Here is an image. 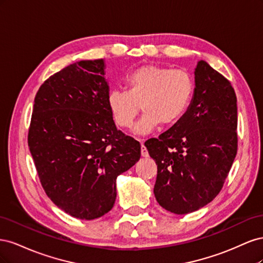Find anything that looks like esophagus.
Here are the masks:
<instances>
[{
	"label": "esophagus",
	"mask_w": 263,
	"mask_h": 263,
	"mask_svg": "<svg viewBox=\"0 0 263 263\" xmlns=\"http://www.w3.org/2000/svg\"><path fill=\"white\" fill-rule=\"evenodd\" d=\"M141 156H142V157H145V158L149 157L148 150H147V148L145 147V145H144V144H141Z\"/></svg>",
	"instance_id": "34e87169"
}]
</instances>
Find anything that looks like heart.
Wrapping results in <instances>:
<instances>
[{
    "instance_id": "1",
    "label": "heart",
    "mask_w": 263,
    "mask_h": 263,
    "mask_svg": "<svg viewBox=\"0 0 263 263\" xmlns=\"http://www.w3.org/2000/svg\"><path fill=\"white\" fill-rule=\"evenodd\" d=\"M125 87L126 91L108 93L110 115L119 128L129 129L141 107L144 115L134 133L144 136L162 123L173 125L180 121L192 101L194 81L185 70L146 65L126 77Z\"/></svg>"
}]
</instances>
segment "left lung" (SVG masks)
<instances>
[{
    "mask_svg": "<svg viewBox=\"0 0 263 263\" xmlns=\"http://www.w3.org/2000/svg\"><path fill=\"white\" fill-rule=\"evenodd\" d=\"M194 93L180 121L145 142L156 161L159 205L183 215L220 192L237 154V98L226 78L204 60L194 70Z\"/></svg>",
    "mask_w": 263,
    "mask_h": 263,
    "instance_id": "obj_1",
    "label": "left lung"
}]
</instances>
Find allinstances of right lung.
I'll return each mask as SVG.
<instances>
[{
    "mask_svg": "<svg viewBox=\"0 0 263 263\" xmlns=\"http://www.w3.org/2000/svg\"><path fill=\"white\" fill-rule=\"evenodd\" d=\"M105 60H82L42 84L28 147L50 200L76 218L108 213L116 179L140 158V144L117 130L107 106Z\"/></svg>",
    "mask_w": 263,
    "mask_h": 263,
    "instance_id": "1",
    "label": "right lung"
}]
</instances>
